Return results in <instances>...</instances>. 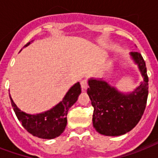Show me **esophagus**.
Listing matches in <instances>:
<instances>
[{
  "label": "esophagus",
  "instance_id": "1",
  "mask_svg": "<svg viewBox=\"0 0 158 158\" xmlns=\"http://www.w3.org/2000/svg\"><path fill=\"white\" fill-rule=\"evenodd\" d=\"M81 90H85L87 89L88 87V82L86 80H82L81 81Z\"/></svg>",
  "mask_w": 158,
  "mask_h": 158
}]
</instances>
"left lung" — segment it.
I'll return each instance as SVG.
<instances>
[{
    "instance_id": "obj_1",
    "label": "left lung",
    "mask_w": 158,
    "mask_h": 158,
    "mask_svg": "<svg viewBox=\"0 0 158 158\" xmlns=\"http://www.w3.org/2000/svg\"><path fill=\"white\" fill-rule=\"evenodd\" d=\"M143 81L132 92L122 93L102 79L88 81L87 94L94 107L93 126L106 136H119L134 129L146 108L148 95V77L142 55L131 52Z\"/></svg>"
}]
</instances>
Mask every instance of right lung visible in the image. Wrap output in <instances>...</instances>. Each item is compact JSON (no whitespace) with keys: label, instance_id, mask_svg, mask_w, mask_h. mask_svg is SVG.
<instances>
[{"label":"right lung","instance_id":"right-lung-1","mask_svg":"<svg viewBox=\"0 0 158 158\" xmlns=\"http://www.w3.org/2000/svg\"><path fill=\"white\" fill-rule=\"evenodd\" d=\"M29 44L30 42L24 47ZM81 92L80 83L77 82L68 90L62 101L49 110L36 114H29L21 111L15 104L10 96V99L17 118L29 134L40 139H52L60 136L64 131L68 123V110L77 101Z\"/></svg>","mask_w":158,"mask_h":158}]
</instances>
